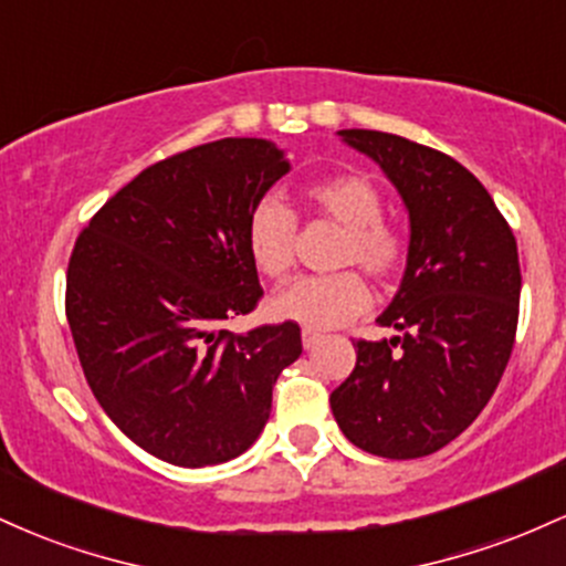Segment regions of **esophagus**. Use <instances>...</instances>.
<instances>
[{"instance_id":"34e87169","label":"esophagus","mask_w":566,"mask_h":566,"mask_svg":"<svg viewBox=\"0 0 566 566\" xmlns=\"http://www.w3.org/2000/svg\"><path fill=\"white\" fill-rule=\"evenodd\" d=\"M301 337H303V348H314V346H319V340H322V333H316V329H311V327H305L303 333H301Z\"/></svg>"}]
</instances>
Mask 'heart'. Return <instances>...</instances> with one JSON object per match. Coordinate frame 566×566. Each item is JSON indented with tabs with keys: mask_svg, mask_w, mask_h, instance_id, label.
I'll list each match as a JSON object with an SVG mask.
<instances>
[{
	"mask_svg": "<svg viewBox=\"0 0 566 566\" xmlns=\"http://www.w3.org/2000/svg\"><path fill=\"white\" fill-rule=\"evenodd\" d=\"M308 210L335 220L346 229L340 265H361L367 274L386 279L405 263L407 239L396 226L382 220L378 186L359 172H340L305 186ZM247 252L250 261L269 279H282L295 261V216L274 197L252 207L247 218ZM276 319L303 327L329 329L354 319L369 305V287L356 271L333 276H301L271 297Z\"/></svg>",
	"mask_w": 566,
	"mask_h": 566,
	"instance_id": "1",
	"label": "heart"
}]
</instances>
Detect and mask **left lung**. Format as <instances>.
I'll list each match as a JSON object with an SVG mask.
<instances>
[{
	"mask_svg": "<svg viewBox=\"0 0 566 566\" xmlns=\"http://www.w3.org/2000/svg\"><path fill=\"white\" fill-rule=\"evenodd\" d=\"M337 138L380 167L409 216L407 269L378 316L391 340H356L329 396L350 444L423 458L469 428L495 394L518 322V252L486 188L460 161L378 129Z\"/></svg>",
	"mask_w": 566,
	"mask_h": 566,
	"instance_id": "8db88e82",
	"label": "left lung"
}]
</instances>
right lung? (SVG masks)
<instances>
[{"mask_svg": "<svg viewBox=\"0 0 566 566\" xmlns=\"http://www.w3.org/2000/svg\"><path fill=\"white\" fill-rule=\"evenodd\" d=\"M290 159L263 138H223L157 161L80 233L66 316L97 405L140 450L201 469L263 433L271 394L301 356L295 322L231 335L263 295L247 218Z\"/></svg>", "mask_w": 566, "mask_h": 566, "instance_id": "right-lung-1", "label": "right lung"}]
</instances>
